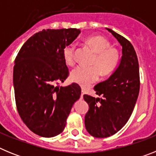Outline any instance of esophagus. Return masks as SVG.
Masks as SVG:
<instances>
[{
  "label": "esophagus",
  "mask_w": 156,
  "mask_h": 156,
  "mask_svg": "<svg viewBox=\"0 0 156 156\" xmlns=\"http://www.w3.org/2000/svg\"><path fill=\"white\" fill-rule=\"evenodd\" d=\"M81 91H82V93H81V98H83V96L84 95L85 91H84V90H83V89H82V90H81Z\"/></svg>",
  "instance_id": "obj_1"
}]
</instances>
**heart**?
Instances as JSON below:
<instances>
[{
  "mask_svg": "<svg viewBox=\"0 0 156 156\" xmlns=\"http://www.w3.org/2000/svg\"><path fill=\"white\" fill-rule=\"evenodd\" d=\"M85 44L94 52L91 65L93 66H78L70 73V79L82 87H88L98 80L101 73L103 76L109 75L115 70L119 62L120 54L117 48L111 47L108 40L101 35H92L85 39ZM74 48L65 47L62 51L63 58L67 65L75 64Z\"/></svg>",
  "mask_w": 156,
  "mask_h": 156,
  "instance_id": "1",
  "label": "heart"
}]
</instances>
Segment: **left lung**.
<instances>
[{"label":"left lung","mask_w":156,"mask_h":156,"mask_svg":"<svg viewBox=\"0 0 156 156\" xmlns=\"http://www.w3.org/2000/svg\"><path fill=\"white\" fill-rule=\"evenodd\" d=\"M106 30L122 46L120 62L108 80L94 88L102 98L83 95L89 105L85 127L91 136L99 138L110 137L125 126L133 112L140 90L138 60L133 45L111 29Z\"/></svg>","instance_id":"obj_1"}]
</instances>
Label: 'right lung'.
<instances>
[{
    "label": "right lung",
    "instance_id": "1",
    "mask_svg": "<svg viewBox=\"0 0 156 156\" xmlns=\"http://www.w3.org/2000/svg\"><path fill=\"white\" fill-rule=\"evenodd\" d=\"M80 34L77 29L43 30L29 38L15 60L13 84L19 114L36 134L52 137L65 129L74 103L77 83L58 86L69 76L62 51Z\"/></svg>",
    "mask_w": 156,
    "mask_h": 156
}]
</instances>
